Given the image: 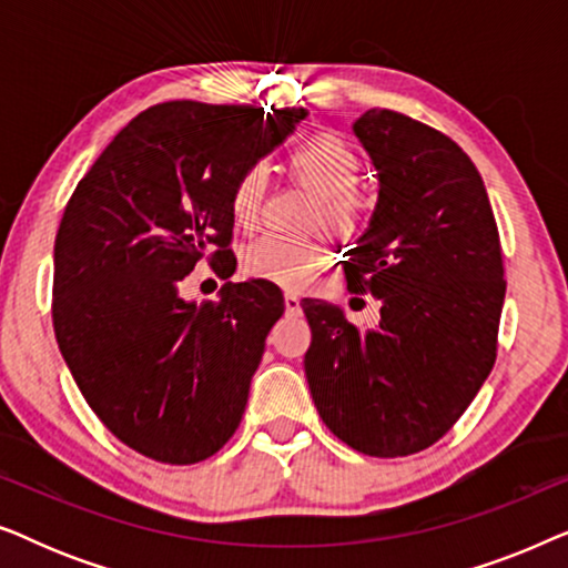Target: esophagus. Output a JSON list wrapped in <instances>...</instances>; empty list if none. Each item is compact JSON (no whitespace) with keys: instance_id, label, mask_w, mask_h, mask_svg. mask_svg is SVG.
Listing matches in <instances>:
<instances>
[{"instance_id":"obj_1","label":"esophagus","mask_w":568,"mask_h":568,"mask_svg":"<svg viewBox=\"0 0 568 568\" xmlns=\"http://www.w3.org/2000/svg\"><path fill=\"white\" fill-rule=\"evenodd\" d=\"M284 307H286V313H290V315H297L300 313L297 292H284Z\"/></svg>"}]
</instances>
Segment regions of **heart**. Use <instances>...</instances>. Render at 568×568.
<instances>
[{
    "mask_svg": "<svg viewBox=\"0 0 568 568\" xmlns=\"http://www.w3.org/2000/svg\"><path fill=\"white\" fill-rule=\"evenodd\" d=\"M292 173L310 185L321 206L315 222L331 227L338 235H352L362 227L369 199L359 189L362 160L352 144L338 134H313L294 144L290 154ZM268 191V170L255 162L240 173L232 191V214L240 227H251L258 220L263 199ZM328 245L317 237L266 232L255 237L243 253L245 274L282 286H302L317 268L328 261Z\"/></svg>",
    "mask_w": 568,
    "mask_h": 568,
    "instance_id": "b5f03b06",
    "label": "heart"
}]
</instances>
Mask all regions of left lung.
Here are the masks:
<instances>
[{"label": "left lung", "instance_id": "1", "mask_svg": "<svg viewBox=\"0 0 568 568\" xmlns=\"http://www.w3.org/2000/svg\"><path fill=\"white\" fill-rule=\"evenodd\" d=\"M379 173L348 292L383 302L377 328L305 300V375L323 424L356 453L406 457L457 424L496 362L504 258L491 201L453 139L398 111L354 123Z\"/></svg>", "mask_w": 568, "mask_h": 568}]
</instances>
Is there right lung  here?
Instances as JSON below:
<instances>
[{
	"label": "right lung",
	"mask_w": 568,
	"mask_h": 568,
	"mask_svg": "<svg viewBox=\"0 0 568 568\" xmlns=\"http://www.w3.org/2000/svg\"><path fill=\"white\" fill-rule=\"evenodd\" d=\"M305 108L173 100L121 129L67 201L53 245L51 317L77 387L108 432L168 465L206 460L245 414L276 284L227 282L183 300L199 261L235 274L232 191L282 144Z\"/></svg>",
	"instance_id": "1"
}]
</instances>
